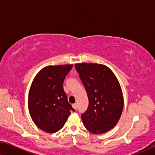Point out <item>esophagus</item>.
Segmentation results:
<instances>
[{
	"label": "esophagus",
	"instance_id": "34e87169",
	"mask_svg": "<svg viewBox=\"0 0 155 155\" xmlns=\"http://www.w3.org/2000/svg\"><path fill=\"white\" fill-rule=\"evenodd\" d=\"M72 107H73V108L74 109V110H77V104H76V103L73 104Z\"/></svg>",
	"mask_w": 155,
	"mask_h": 155
}]
</instances>
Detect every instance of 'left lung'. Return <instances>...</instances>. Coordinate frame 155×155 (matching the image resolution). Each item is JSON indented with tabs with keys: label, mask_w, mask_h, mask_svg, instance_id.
Segmentation results:
<instances>
[{
	"label": "left lung",
	"mask_w": 155,
	"mask_h": 155,
	"mask_svg": "<svg viewBox=\"0 0 155 155\" xmlns=\"http://www.w3.org/2000/svg\"><path fill=\"white\" fill-rule=\"evenodd\" d=\"M74 66L89 100L88 107L81 115L83 123L93 134H104L116 126L122 114L124 97L120 84L105 65L79 63Z\"/></svg>",
	"instance_id": "left-lung-1"
}]
</instances>
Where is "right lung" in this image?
Returning a JSON list of instances; mask_svg holds the SVG:
<instances>
[{"label": "right lung", "mask_w": 155, "mask_h": 155, "mask_svg": "<svg viewBox=\"0 0 155 155\" xmlns=\"http://www.w3.org/2000/svg\"><path fill=\"white\" fill-rule=\"evenodd\" d=\"M72 64L47 66L37 74L30 87L29 114L35 124L50 134L60 130L74 111L63 89L65 77Z\"/></svg>", "instance_id": "add662e5"}]
</instances>
